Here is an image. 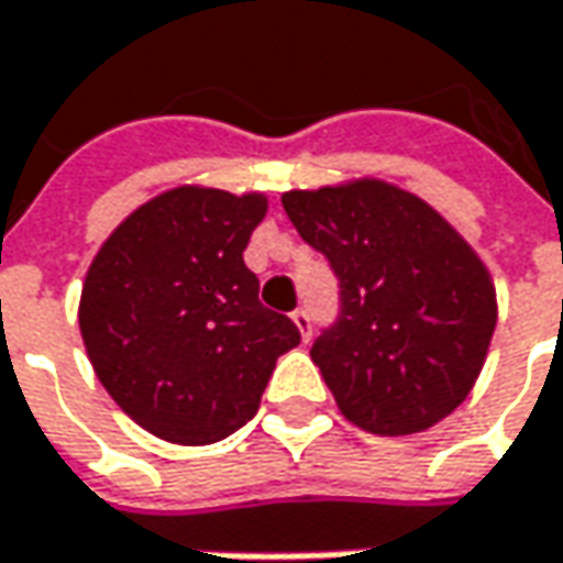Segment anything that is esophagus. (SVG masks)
<instances>
[{
	"label": "esophagus",
	"instance_id": "1",
	"mask_svg": "<svg viewBox=\"0 0 563 563\" xmlns=\"http://www.w3.org/2000/svg\"><path fill=\"white\" fill-rule=\"evenodd\" d=\"M292 321H296L302 341H309V338H312V318H309V312H306V309H296V312H292Z\"/></svg>",
	"mask_w": 563,
	"mask_h": 563
}]
</instances>
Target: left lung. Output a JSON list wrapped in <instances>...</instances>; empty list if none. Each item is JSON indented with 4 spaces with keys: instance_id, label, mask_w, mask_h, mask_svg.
I'll return each instance as SVG.
<instances>
[{
    "instance_id": "8db88e82",
    "label": "left lung",
    "mask_w": 563,
    "mask_h": 563,
    "mask_svg": "<svg viewBox=\"0 0 563 563\" xmlns=\"http://www.w3.org/2000/svg\"><path fill=\"white\" fill-rule=\"evenodd\" d=\"M283 210L341 280V314L312 344L341 413L379 437L449 417L497 324L475 249L427 200L379 178L286 190Z\"/></svg>"
}]
</instances>
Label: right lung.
Returning a JSON list of instances; mask_svg holds the SVG:
<instances>
[{"label": "right lung", "mask_w": 563, "mask_h": 563, "mask_svg": "<svg viewBox=\"0 0 563 563\" xmlns=\"http://www.w3.org/2000/svg\"><path fill=\"white\" fill-rule=\"evenodd\" d=\"M264 194L181 184L146 200L98 249L79 331L117 408L178 446L245 427L299 328L261 306L245 249Z\"/></svg>", "instance_id": "right-lung-1"}]
</instances>
